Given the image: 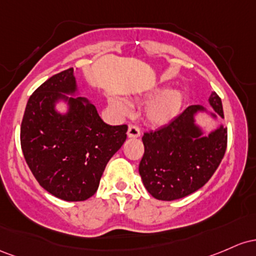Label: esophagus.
<instances>
[{
	"instance_id": "obj_1",
	"label": "esophagus",
	"mask_w": 256,
	"mask_h": 256,
	"mask_svg": "<svg viewBox=\"0 0 256 256\" xmlns=\"http://www.w3.org/2000/svg\"><path fill=\"white\" fill-rule=\"evenodd\" d=\"M128 136L129 138H138L140 136V128L136 124H129L128 127Z\"/></svg>"
}]
</instances>
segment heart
Instances as JSON below:
<instances>
[{"label": "heart", "instance_id": "obj_1", "mask_svg": "<svg viewBox=\"0 0 256 256\" xmlns=\"http://www.w3.org/2000/svg\"><path fill=\"white\" fill-rule=\"evenodd\" d=\"M151 96H157V98H154L146 108V118L152 124H166V123L170 122L172 120H174L179 114L184 102L182 92H163L162 90H156L152 92ZM108 102H110V106L116 112H127L128 105L123 100L111 98Z\"/></svg>", "mask_w": 256, "mask_h": 256}]
</instances>
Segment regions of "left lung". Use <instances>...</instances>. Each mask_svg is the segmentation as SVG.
<instances>
[{
    "label": "left lung",
    "instance_id": "obj_1",
    "mask_svg": "<svg viewBox=\"0 0 256 256\" xmlns=\"http://www.w3.org/2000/svg\"><path fill=\"white\" fill-rule=\"evenodd\" d=\"M209 102L224 118L220 96L213 93ZM200 110L202 106H188L168 126L144 133L139 173L146 190L157 200H174L194 194L209 182L224 158L228 128L203 136L194 122V114Z\"/></svg>",
    "mask_w": 256,
    "mask_h": 256
}]
</instances>
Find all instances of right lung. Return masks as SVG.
I'll use <instances>...</instances> for the list:
<instances>
[{"instance_id": "obj_1", "label": "right lung", "mask_w": 256, "mask_h": 256, "mask_svg": "<svg viewBox=\"0 0 256 256\" xmlns=\"http://www.w3.org/2000/svg\"><path fill=\"white\" fill-rule=\"evenodd\" d=\"M76 90L74 68L54 74L28 99L20 127V144L31 173L53 196L70 202L86 200L98 190L111 157L127 139L128 126H108L96 106L83 98L64 94ZM59 98L70 110H54Z\"/></svg>"}]
</instances>
